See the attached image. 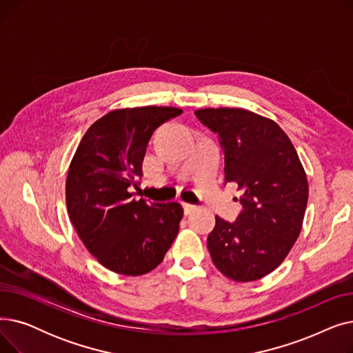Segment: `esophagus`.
<instances>
[{"label":"esophagus","instance_id":"34e87169","mask_svg":"<svg viewBox=\"0 0 353 353\" xmlns=\"http://www.w3.org/2000/svg\"><path fill=\"white\" fill-rule=\"evenodd\" d=\"M183 210H184V214H192L193 212H196L197 210V208L196 206H193V205H188V203H184L183 205Z\"/></svg>","mask_w":353,"mask_h":353}]
</instances>
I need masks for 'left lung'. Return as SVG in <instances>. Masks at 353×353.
I'll return each mask as SVG.
<instances>
[{
	"mask_svg": "<svg viewBox=\"0 0 353 353\" xmlns=\"http://www.w3.org/2000/svg\"><path fill=\"white\" fill-rule=\"evenodd\" d=\"M196 117L219 136L225 183L237 184L243 210L230 223L216 216L208 237L214 266L236 282L262 279L299 237L309 186L290 139L273 120L243 108H200Z\"/></svg>",
	"mask_w": 353,
	"mask_h": 353,
	"instance_id": "left-lung-1",
	"label": "left lung"
}]
</instances>
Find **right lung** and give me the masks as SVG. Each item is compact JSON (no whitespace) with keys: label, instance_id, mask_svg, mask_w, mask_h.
<instances>
[{"label":"right lung","instance_id":"1","mask_svg":"<svg viewBox=\"0 0 353 353\" xmlns=\"http://www.w3.org/2000/svg\"><path fill=\"white\" fill-rule=\"evenodd\" d=\"M176 107L113 110L83 136L65 181L71 223L87 250L111 272L140 276L161 263L179 233L177 201L133 199L154 130L177 117Z\"/></svg>","mask_w":353,"mask_h":353}]
</instances>
